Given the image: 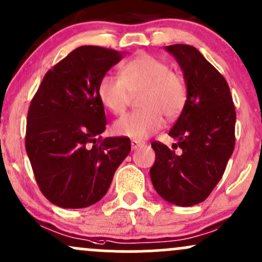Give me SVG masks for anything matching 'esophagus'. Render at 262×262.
Returning a JSON list of instances; mask_svg holds the SVG:
<instances>
[{"label":"esophagus","mask_w":262,"mask_h":262,"mask_svg":"<svg viewBox=\"0 0 262 262\" xmlns=\"http://www.w3.org/2000/svg\"><path fill=\"white\" fill-rule=\"evenodd\" d=\"M130 144H132V149H138V148H140V146H144L145 145V143H143V142H140V140H137V139H133L130 142Z\"/></svg>","instance_id":"obj_1"}]
</instances>
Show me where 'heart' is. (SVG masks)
I'll use <instances>...</instances> for the list:
<instances>
[{
    "label": "heart",
    "instance_id": "heart-1",
    "mask_svg": "<svg viewBox=\"0 0 262 262\" xmlns=\"http://www.w3.org/2000/svg\"><path fill=\"white\" fill-rule=\"evenodd\" d=\"M140 111L125 114L113 124L117 136L142 140L159 130L164 114L175 118L186 102L183 77L170 66L148 53H140L120 67V77L105 74L99 80L98 96L113 114H122L139 94Z\"/></svg>",
    "mask_w": 262,
    "mask_h": 262
}]
</instances>
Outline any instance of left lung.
I'll return each instance as SVG.
<instances>
[{"instance_id": "1", "label": "left lung", "mask_w": 262, "mask_h": 262, "mask_svg": "<svg viewBox=\"0 0 262 262\" xmlns=\"http://www.w3.org/2000/svg\"><path fill=\"white\" fill-rule=\"evenodd\" d=\"M184 73L186 102L169 136L173 149L151 143L155 163L150 169L154 189L164 200L191 206L210 195L225 171L235 146V113L225 78L189 45L166 46ZM179 146L180 154H175Z\"/></svg>"}]
</instances>
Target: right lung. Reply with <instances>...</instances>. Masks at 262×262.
Segmentation results:
<instances>
[{"label":"right lung","mask_w":262,"mask_h":262,"mask_svg":"<svg viewBox=\"0 0 262 262\" xmlns=\"http://www.w3.org/2000/svg\"><path fill=\"white\" fill-rule=\"evenodd\" d=\"M122 58L98 46L76 48L46 73L31 102L26 151L42 194L54 205L96 204L130 151L126 137H100L107 120L99 80Z\"/></svg>","instance_id":"right-lung-1"}]
</instances>
